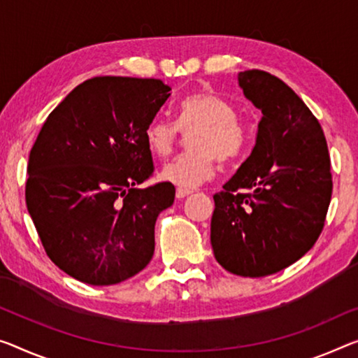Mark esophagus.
I'll return each mask as SVG.
<instances>
[{
    "label": "esophagus",
    "instance_id": "esophagus-1",
    "mask_svg": "<svg viewBox=\"0 0 358 358\" xmlns=\"http://www.w3.org/2000/svg\"><path fill=\"white\" fill-rule=\"evenodd\" d=\"M190 194H192L190 189H182V187H179V189L176 190V196H178L179 200H180V198H185L187 195H190Z\"/></svg>",
    "mask_w": 358,
    "mask_h": 358
}]
</instances>
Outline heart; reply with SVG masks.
I'll return each mask as SVG.
<instances>
[{
	"instance_id": "1",
	"label": "heart",
	"mask_w": 358,
	"mask_h": 358,
	"mask_svg": "<svg viewBox=\"0 0 358 358\" xmlns=\"http://www.w3.org/2000/svg\"><path fill=\"white\" fill-rule=\"evenodd\" d=\"M190 150L166 163L160 178L164 182L190 189L205 182L214 173V162H230L243 150L245 126L232 102L214 92L187 96L179 106L178 122L153 118L145 128L148 150L158 158L171 155L178 145L179 133L187 134Z\"/></svg>"
}]
</instances>
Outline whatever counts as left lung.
Returning a JSON list of instances; mask_svg holds the SVG:
<instances>
[{"label":"left lung","instance_id":"left-lung-1","mask_svg":"<svg viewBox=\"0 0 358 358\" xmlns=\"http://www.w3.org/2000/svg\"><path fill=\"white\" fill-rule=\"evenodd\" d=\"M262 112L256 144L214 195L211 245L230 273L266 277L309 251L325 225L333 180L325 134L302 99L262 70L238 73Z\"/></svg>","mask_w":358,"mask_h":358}]
</instances>
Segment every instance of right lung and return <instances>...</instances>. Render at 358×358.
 <instances>
[{
	"instance_id": "obj_1",
	"label": "right lung",
	"mask_w": 358,
	"mask_h": 358,
	"mask_svg": "<svg viewBox=\"0 0 358 358\" xmlns=\"http://www.w3.org/2000/svg\"><path fill=\"white\" fill-rule=\"evenodd\" d=\"M155 78L96 76L49 113L29 157L27 208L46 255L83 283L115 285L155 251L169 182L139 189L153 173L147 124L169 101Z\"/></svg>"
}]
</instances>
